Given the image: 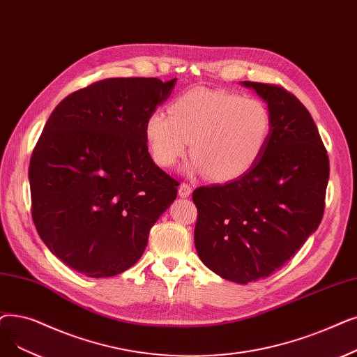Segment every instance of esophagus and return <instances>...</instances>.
I'll use <instances>...</instances> for the list:
<instances>
[{
  "label": "esophagus",
  "mask_w": 357,
  "mask_h": 357,
  "mask_svg": "<svg viewBox=\"0 0 357 357\" xmlns=\"http://www.w3.org/2000/svg\"><path fill=\"white\" fill-rule=\"evenodd\" d=\"M178 192H179V197H182V198H187V197H190L191 195V192H192V187L191 185H188V183H181L179 185V190H178Z\"/></svg>",
  "instance_id": "esophagus-1"
}]
</instances>
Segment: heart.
Wrapping results in <instances>:
<instances>
[{
    "label": "heart",
    "instance_id": "1",
    "mask_svg": "<svg viewBox=\"0 0 357 357\" xmlns=\"http://www.w3.org/2000/svg\"><path fill=\"white\" fill-rule=\"evenodd\" d=\"M273 130L268 106L238 93L195 87L182 93L169 112L154 111L144 123L153 160L174 166L191 142V174H208L219 182L234 181L258 163Z\"/></svg>",
    "mask_w": 357,
    "mask_h": 357
}]
</instances>
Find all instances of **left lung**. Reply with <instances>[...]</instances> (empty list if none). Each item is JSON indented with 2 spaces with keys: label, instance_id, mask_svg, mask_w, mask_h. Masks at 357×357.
<instances>
[{
  "label": "left lung",
  "instance_id": "1",
  "mask_svg": "<svg viewBox=\"0 0 357 357\" xmlns=\"http://www.w3.org/2000/svg\"><path fill=\"white\" fill-rule=\"evenodd\" d=\"M243 84L268 105V146L243 176L192 192L199 259L241 284L273 274L318 229L330 176L327 150L301 100L277 84Z\"/></svg>",
  "mask_w": 357,
  "mask_h": 357
}]
</instances>
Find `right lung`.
Returning a JSON list of instances; mask_svg holds the SVG:
<instances>
[{
	"label": "right lung",
	"mask_w": 357,
	"mask_h": 357,
	"mask_svg": "<svg viewBox=\"0 0 357 357\" xmlns=\"http://www.w3.org/2000/svg\"><path fill=\"white\" fill-rule=\"evenodd\" d=\"M176 79H105L61 100L29 165L32 219L50 251L87 277H112L142 258L174 203L178 181L154 165L147 116Z\"/></svg>",
	"instance_id": "right-lung-1"
}]
</instances>
